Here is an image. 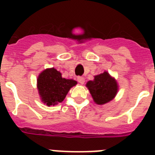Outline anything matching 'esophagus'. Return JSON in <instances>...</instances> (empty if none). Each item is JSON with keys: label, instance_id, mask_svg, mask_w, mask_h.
<instances>
[{"label": "esophagus", "instance_id": "obj_1", "mask_svg": "<svg viewBox=\"0 0 155 155\" xmlns=\"http://www.w3.org/2000/svg\"><path fill=\"white\" fill-rule=\"evenodd\" d=\"M78 80V82L80 83V84H84L85 82V79L84 77H81V76H79V77L77 78Z\"/></svg>", "mask_w": 155, "mask_h": 155}]
</instances>
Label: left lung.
<instances>
[{
    "label": "left lung",
    "instance_id": "1",
    "mask_svg": "<svg viewBox=\"0 0 155 155\" xmlns=\"http://www.w3.org/2000/svg\"><path fill=\"white\" fill-rule=\"evenodd\" d=\"M92 99L97 104L103 105L110 102L117 94L118 84L115 78L111 76L108 71L95 75L94 80L86 84Z\"/></svg>",
    "mask_w": 155,
    "mask_h": 155
}]
</instances>
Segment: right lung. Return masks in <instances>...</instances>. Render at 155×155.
<instances>
[{
	"instance_id": "right-lung-1",
	"label": "right lung",
	"mask_w": 155,
	"mask_h": 155,
	"mask_svg": "<svg viewBox=\"0 0 155 155\" xmlns=\"http://www.w3.org/2000/svg\"><path fill=\"white\" fill-rule=\"evenodd\" d=\"M77 81L62 77L60 71L54 68H47L37 79V87L40 99L47 105H55L65 99L66 96Z\"/></svg>"
}]
</instances>
